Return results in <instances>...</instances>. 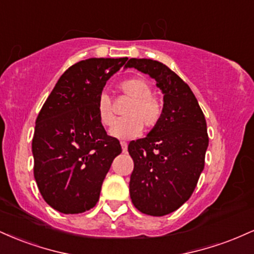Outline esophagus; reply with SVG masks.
Listing matches in <instances>:
<instances>
[{"label":"esophagus","instance_id":"esophagus-1","mask_svg":"<svg viewBox=\"0 0 254 254\" xmlns=\"http://www.w3.org/2000/svg\"><path fill=\"white\" fill-rule=\"evenodd\" d=\"M121 145H122V150L127 151V142L122 141V142H121Z\"/></svg>","mask_w":254,"mask_h":254}]
</instances>
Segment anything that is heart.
<instances>
[{
  "label": "heart",
  "instance_id": "heart-1",
  "mask_svg": "<svg viewBox=\"0 0 254 254\" xmlns=\"http://www.w3.org/2000/svg\"><path fill=\"white\" fill-rule=\"evenodd\" d=\"M119 89L127 97L132 98L125 116L127 118L115 122L110 98L106 94L100 95L97 104V113L100 123L104 127H111V136L116 138L129 139L137 137L142 132L143 124L147 127H153L159 123L162 115V106L151 95L150 84L141 77L127 78L119 84Z\"/></svg>",
  "mask_w": 254,
  "mask_h": 254
}]
</instances>
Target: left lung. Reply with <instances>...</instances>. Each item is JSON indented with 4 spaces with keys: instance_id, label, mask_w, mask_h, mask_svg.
<instances>
[{
    "instance_id": "1",
    "label": "left lung",
    "mask_w": 254,
    "mask_h": 254,
    "mask_svg": "<svg viewBox=\"0 0 254 254\" xmlns=\"http://www.w3.org/2000/svg\"><path fill=\"white\" fill-rule=\"evenodd\" d=\"M125 68L149 75L164 94L159 123L127 147L133 160V205L143 214L164 216L179 209L196 188L209 144L206 122L188 83L164 63L130 58Z\"/></svg>"
}]
</instances>
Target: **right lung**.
Instances as JSON below:
<instances>
[{"label":"right lung","instance_id":"obj_1","mask_svg":"<svg viewBox=\"0 0 254 254\" xmlns=\"http://www.w3.org/2000/svg\"><path fill=\"white\" fill-rule=\"evenodd\" d=\"M127 61L88 58L71 65L38 115L32 141L34 178L55 210L80 214L98 203L105 177L122 147L105 131L97 104L106 81Z\"/></svg>","mask_w":254,"mask_h":254}]
</instances>
